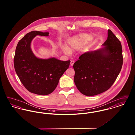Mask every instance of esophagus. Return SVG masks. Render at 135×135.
Returning a JSON list of instances; mask_svg holds the SVG:
<instances>
[{
    "label": "esophagus",
    "instance_id": "34e87169",
    "mask_svg": "<svg viewBox=\"0 0 135 135\" xmlns=\"http://www.w3.org/2000/svg\"><path fill=\"white\" fill-rule=\"evenodd\" d=\"M74 60H71L70 62V65L71 66H73V64H74Z\"/></svg>",
    "mask_w": 135,
    "mask_h": 135
}]
</instances>
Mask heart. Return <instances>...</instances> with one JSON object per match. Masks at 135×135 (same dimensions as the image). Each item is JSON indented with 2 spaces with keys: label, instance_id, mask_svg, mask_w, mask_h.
<instances>
[{
  "label": "heart",
  "instance_id": "b5f03b06",
  "mask_svg": "<svg viewBox=\"0 0 135 135\" xmlns=\"http://www.w3.org/2000/svg\"><path fill=\"white\" fill-rule=\"evenodd\" d=\"M91 39V36L89 34H80L74 36L69 41V47L62 46V50L65 54L70 55L71 51L78 50L83 45L89 42Z\"/></svg>",
  "mask_w": 135,
  "mask_h": 135
}]
</instances>
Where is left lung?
Here are the masks:
<instances>
[{
    "label": "left lung",
    "mask_w": 135,
    "mask_h": 135,
    "mask_svg": "<svg viewBox=\"0 0 135 135\" xmlns=\"http://www.w3.org/2000/svg\"><path fill=\"white\" fill-rule=\"evenodd\" d=\"M102 46L99 50L84 52L73 65L74 83L84 95L93 96L107 90L122 69V45L109 29Z\"/></svg>",
    "instance_id": "left-lung-1"
}]
</instances>
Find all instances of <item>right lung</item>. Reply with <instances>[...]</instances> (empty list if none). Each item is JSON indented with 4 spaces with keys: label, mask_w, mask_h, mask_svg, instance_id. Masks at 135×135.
Listing matches in <instances>:
<instances>
[{
    "label": "right lung",
    "mask_w": 135,
    "mask_h": 135,
    "mask_svg": "<svg viewBox=\"0 0 135 135\" xmlns=\"http://www.w3.org/2000/svg\"><path fill=\"white\" fill-rule=\"evenodd\" d=\"M49 33L33 31L26 34L17 45L13 63L20 81L30 92L39 95L51 93L59 79L69 66L70 61L55 58L40 59L35 56L31 48L36 36H48Z\"/></svg>",
    "instance_id": "obj_1"
}]
</instances>
